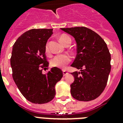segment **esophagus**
<instances>
[{
	"mask_svg": "<svg viewBox=\"0 0 123 123\" xmlns=\"http://www.w3.org/2000/svg\"><path fill=\"white\" fill-rule=\"evenodd\" d=\"M63 76H65V75H67V74H68V73H67V71L63 70Z\"/></svg>",
	"mask_w": 123,
	"mask_h": 123,
	"instance_id": "1",
	"label": "esophagus"
}]
</instances>
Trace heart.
I'll return each instance as SVG.
<instances>
[{
    "label": "heart",
    "instance_id": "obj_1",
    "mask_svg": "<svg viewBox=\"0 0 123 123\" xmlns=\"http://www.w3.org/2000/svg\"><path fill=\"white\" fill-rule=\"evenodd\" d=\"M59 40L63 45H66L68 43H71V38L66 34H62L59 37ZM45 51L47 54L49 52L48 43L46 44ZM71 56L67 54H60L55 55L50 61V65L53 67L64 68L71 62Z\"/></svg>",
    "mask_w": 123,
    "mask_h": 123
}]
</instances>
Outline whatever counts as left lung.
Masks as SVG:
<instances>
[{
    "label": "left lung",
    "mask_w": 123,
    "mask_h": 123,
    "mask_svg": "<svg viewBox=\"0 0 123 123\" xmlns=\"http://www.w3.org/2000/svg\"><path fill=\"white\" fill-rule=\"evenodd\" d=\"M72 36L77 44V55L72 67L81 72L71 73L74 81L70 85L71 94L79 101L97 98L105 89L111 71V55L104 40L86 27L61 28Z\"/></svg>",
    "instance_id": "left-lung-1"
}]
</instances>
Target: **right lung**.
I'll return each mask as SVG.
<instances>
[{
	"label": "right lung",
	"mask_w": 123,
	"mask_h": 123,
	"mask_svg": "<svg viewBox=\"0 0 123 123\" xmlns=\"http://www.w3.org/2000/svg\"><path fill=\"white\" fill-rule=\"evenodd\" d=\"M52 34L53 29H31L13 45L10 58L13 79L21 94L33 104L52 100L55 95V86L63 77L62 71L56 67L45 74L41 69L49 67L45 47Z\"/></svg>",
	"instance_id": "add662e5"
}]
</instances>
